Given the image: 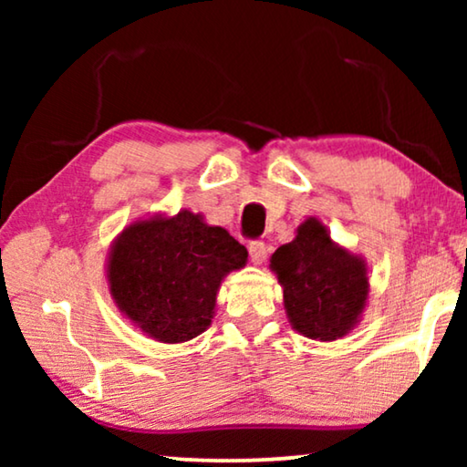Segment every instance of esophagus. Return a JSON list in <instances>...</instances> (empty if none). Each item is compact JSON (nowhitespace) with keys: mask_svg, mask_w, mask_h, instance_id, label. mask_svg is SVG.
Masks as SVG:
<instances>
[{"mask_svg":"<svg viewBox=\"0 0 467 467\" xmlns=\"http://www.w3.org/2000/svg\"><path fill=\"white\" fill-rule=\"evenodd\" d=\"M248 253H251V261H253L254 265L264 264L265 257H267V246H265V242H261V240L251 242V244H248Z\"/></svg>","mask_w":467,"mask_h":467,"instance_id":"34e87169","label":"esophagus"}]
</instances>
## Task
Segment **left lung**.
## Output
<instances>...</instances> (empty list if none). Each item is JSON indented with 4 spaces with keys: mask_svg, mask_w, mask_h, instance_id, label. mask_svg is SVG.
<instances>
[{
    "mask_svg": "<svg viewBox=\"0 0 467 467\" xmlns=\"http://www.w3.org/2000/svg\"><path fill=\"white\" fill-rule=\"evenodd\" d=\"M270 270L283 286L286 318L297 334L334 342L361 321L369 296L366 259L336 244L317 216L276 248Z\"/></svg>",
    "mask_w": 467,
    "mask_h": 467,
    "instance_id": "1",
    "label": "left lung"
}]
</instances>
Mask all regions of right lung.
<instances>
[{
    "mask_svg": "<svg viewBox=\"0 0 467 467\" xmlns=\"http://www.w3.org/2000/svg\"><path fill=\"white\" fill-rule=\"evenodd\" d=\"M246 261L225 229L181 210L127 225L110 244L106 278L117 308L142 334L181 344L210 327L223 278Z\"/></svg>",
    "mask_w": 467,
    "mask_h": 467,
    "instance_id": "right-lung-1",
    "label": "right lung"
}]
</instances>
